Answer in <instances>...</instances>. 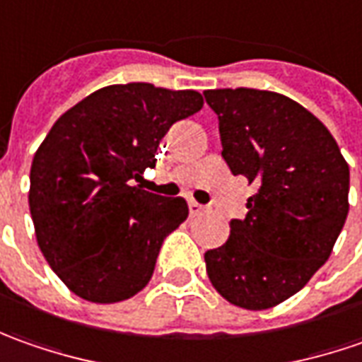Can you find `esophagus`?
<instances>
[{
  "mask_svg": "<svg viewBox=\"0 0 362 362\" xmlns=\"http://www.w3.org/2000/svg\"><path fill=\"white\" fill-rule=\"evenodd\" d=\"M188 208H190V214H192V216H196V214H202V212L206 210L204 206L198 204L196 200H190V202H188Z\"/></svg>",
  "mask_w": 362,
  "mask_h": 362,
  "instance_id": "esophagus-1",
  "label": "esophagus"
}]
</instances>
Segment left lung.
<instances>
[{
  "mask_svg": "<svg viewBox=\"0 0 362 362\" xmlns=\"http://www.w3.org/2000/svg\"><path fill=\"white\" fill-rule=\"evenodd\" d=\"M204 98L230 172L256 186L246 218L204 255L206 272L230 305L272 308L329 260L349 214V164L327 126L286 95L224 88Z\"/></svg>",
  "mask_w": 362,
  "mask_h": 362,
  "instance_id": "1",
  "label": "left lung"
}]
</instances>
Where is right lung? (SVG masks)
<instances>
[{
	"instance_id": "add662e5",
	"label": "right lung",
	"mask_w": 362,
	"mask_h": 362,
	"mask_svg": "<svg viewBox=\"0 0 362 362\" xmlns=\"http://www.w3.org/2000/svg\"><path fill=\"white\" fill-rule=\"evenodd\" d=\"M202 106L196 90L114 83L47 132L33 156L28 200L37 246L71 293L112 305L150 282L160 246L188 218V204L134 182L156 166L170 126Z\"/></svg>"
}]
</instances>
